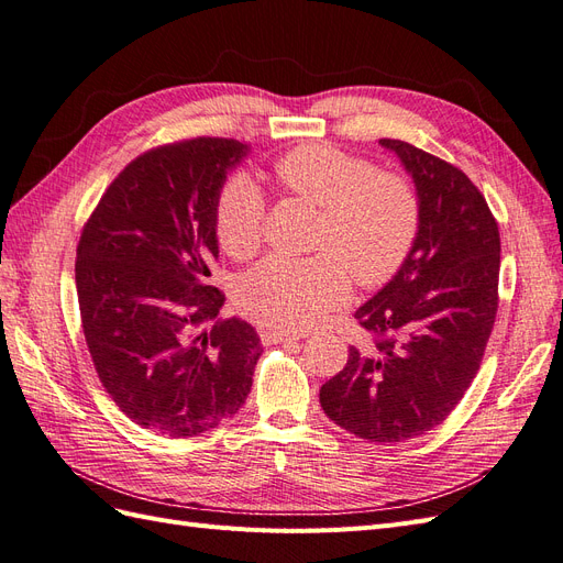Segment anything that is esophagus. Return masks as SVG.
Instances as JSON below:
<instances>
[{
	"mask_svg": "<svg viewBox=\"0 0 563 563\" xmlns=\"http://www.w3.org/2000/svg\"><path fill=\"white\" fill-rule=\"evenodd\" d=\"M263 343L267 345H277V343H296L302 335L300 333H286V331H263L261 333Z\"/></svg>",
	"mask_w": 563,
	"mask_h": 563,
	"instance_id": "esophagus-1",
	"label": "esophagus"
}]
</instances>
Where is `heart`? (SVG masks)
<instances>
[{
    "label": "heart",
    "mask_w": 563,
    "mask_h": 563,
    "mask_svg": "<svg viewBox=\"0 0 563 563\" xmlns=\"http://www.w3.org/2000/svg\"><path fill=\"white\" fill-rule=\"evenodd\" d=\"M277 183L321 209L312 258H267L236 284V305L251 319L277 331L314 327L350 296V275L373 286L406 261L420 228L413 185L376 172L371 162L331 145L296 147L275 164ZM218 244L232 258L261 249L265 199L251 178H230L216 197ZM330 253L327 254L325 251Z\"/></svg>",
    "instance_id": "heart-1"
}]
</instances>
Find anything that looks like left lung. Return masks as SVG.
<instances>
[{
	"mask_svg": "<svg viewBox=\"0 0 563 563\" xmlns=\"http://www.w3.org/2000/svg\"><path fill=\"white\" fill-rule=\"evenodd\" d=\"M380 145L416 183L420 228L397 275L354 312L373 345L350 347L319 401L343 430L397 444L444 422L479 371L498 312L500 232L460 168L411 143Z\"/></svg>",
	"mask_w": 563,
	"mask_h": 563,
	"instance_id": "8db88e82",
	"label": "left lung"
}]
</instances>
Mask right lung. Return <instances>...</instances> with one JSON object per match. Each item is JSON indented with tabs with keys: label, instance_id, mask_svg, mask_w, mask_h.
Masks as SVG:
<instances>
[{
	"label": "right lung",
	"instance_id": "add662e5",
	"mask_svg": "<svg viewBox=\"0 0 563 563\" xmlns=\"http://www.w3.org/2000/svg\"><path fill=\"white\" fill-rule=\"evenodd\" d=\"M246 152L232 139L143 152L79 236L75 282L98 378L119 411L162 437H197L232 418L263 354L251 323L216 319L225 294L209 284L216 197Z\"/></svg>",
	"mask_w": 563,
	"mask_h": 563
}]
</instances>
